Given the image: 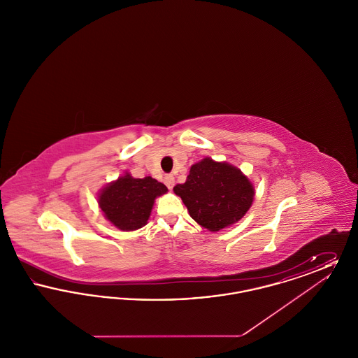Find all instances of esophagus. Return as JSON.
Wrapping results in <instances>:
<instances>
[{"instance_id":"obj_1","label":"esophagus","mask_w":358,"mask_h":358,"mask_svg":"<svg viewBox=\"0 0 358 358\" xmlns=\"http://www.w3.org/2000/svg\"><path fill=\"white\" fill-rule=\"evenodd\" d=\"M164 181H165L166 187H169V189H173V187H174V177L171 174H168Z\"/></svg>"}]
</instances>
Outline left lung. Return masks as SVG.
<instances>
[{"mask_svg": "<svg viewBox=\"0 0 358 358\" xmlns=\"http://www.w3.org/2000/svg\"><path fill=\"white\" fill-rule=\"evenodd\" d=\"M190 217L216 232L238 222L251 208L255 189L240 169L206 157L192 165L187 181L173 187Z\"/></svg>", "mask_w": 358, "mask_h": 358, "instance_id": "1", "label": "left lung"}]
</instances>
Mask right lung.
Instances as JSON below:
<instances>
[{
    "label": "right lung",
    "instance_id": "right-lung-1",
    "mask_svg": "<svg viewBox=\"0 0 358 358\" xmlns=\"http://www.w3.org/2000/svg\"><path fill=\"white\" fill-rule=\"evenodd\" d=\"M168 187L152 177L134 178L129 173L103 187L98 203L104 217L120 231H136L148 224L154 200Z\"/></svg>",
    "mask_w": 358,
    "mask_h": 358
}]
</instances>
